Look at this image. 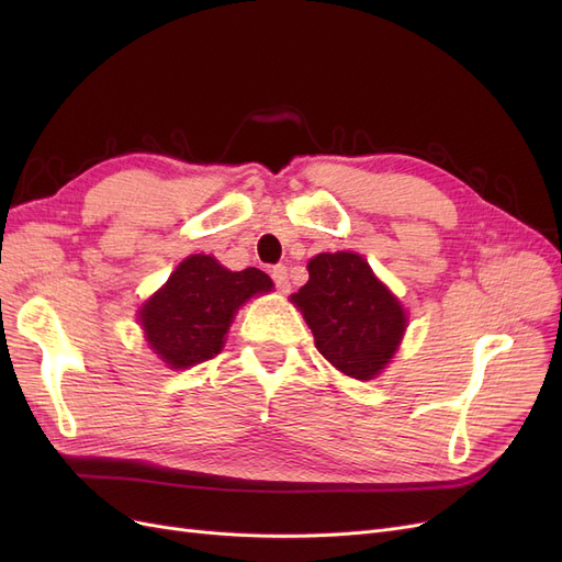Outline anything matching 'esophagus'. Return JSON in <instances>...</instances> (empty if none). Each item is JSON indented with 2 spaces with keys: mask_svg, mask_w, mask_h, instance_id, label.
Masks as SVG:
<instances>
[{
  "mask_svg": "<svg viewBox=\"0 0 562 562\" xmlns=\"http://www.w3.org/2000/svg\"><path fill=\"white\" fill-rule=\"evenodd\" d=\"M271 279H274V283H277L281 293L291 291V283H288V269L283 265H277L274 269H271Z\"/></svg>",
  "mask_w": 562,
  "mask_h": 562,
  "instance_id": "obj_1",
  "label": "esophagus"
}]
</instances>
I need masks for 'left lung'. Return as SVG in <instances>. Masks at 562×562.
I'll use <instances>...</instances> for the list:
<instances>
[{
    "label": "left lung",
    "mask_w": 562,
    "mask_h": 562,
    "mask_svg": "<svg viewBox=\"0 0 562 562\" xmlns=\"http://www.w3.org/2000/svg\"><path fill=\"white\" fill-rule=\"evenodd\" d=\"M307 269L310 281L291 300L316 349L353 380L378 378L407 328L403 304L359 252H318Z\"/></svg>",
    "instance_id": "1"
}]
</instances>
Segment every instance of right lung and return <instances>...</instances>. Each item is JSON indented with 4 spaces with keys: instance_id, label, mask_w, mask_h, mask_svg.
<instances>
[{
    "instance_id": "add662e5",
    "label": "right lung",
    "mask_w": 562,
    "mask_h": 562,
    "mask_svg": "<svg viewBox=\"0 0 562 562\" xmlns=\"http://www.w3.org/2000/svg\"><path fill=\"white\" fill-rule=\"evenodd\" d=\"M274 283L262 269L229 271L211 255H190L166 285L140 307L149 349L168 368H192L225 347L229 323L246 300L269 293Z\"/></svg>"
}]
</instances>
